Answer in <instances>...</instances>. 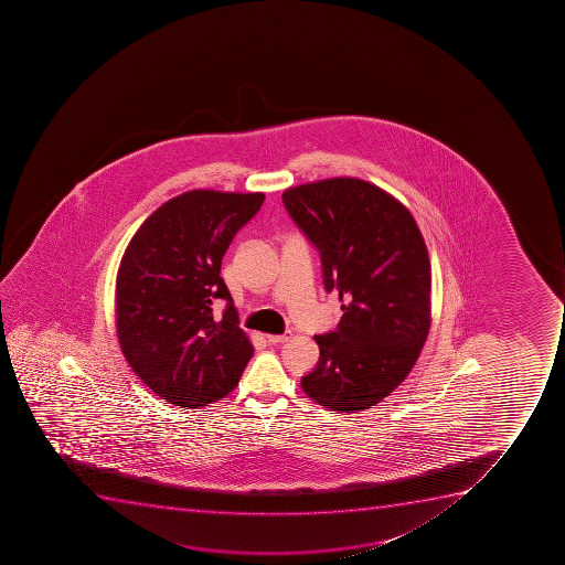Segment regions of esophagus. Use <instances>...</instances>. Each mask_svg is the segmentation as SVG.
<instances>
[{
    "label": "esophagus",
    "instance_id": "obj_1",
    "mask_svg": "<svg viewBox=\"0 0 565 565\" xmlns=\"http://www.w3.org/2000/svg\"><path fill=\"white\" fill-rule=\"evenodd\" d=\"M291 339V333H284V335H267V341L270 344H284V342L289 341Z\"/></svg>",
    "mask_w": 565,
    "mask_h": 565
}]
</instances>
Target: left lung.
I'll use <instances>...</instances> for the list:
<instances>
[{"label":"left lung","mask_w":565,"mask_h":565,"mask_svg":"<svg viewBox=\"0 0 565 565\" xmlns=\"http://www.w3.org/2000/svg\"><path fill=\"white\" fill-rule=\"evenodd\" d=\"M319 250L322 279L344 315L315 335L319 363L302 377L331 411H363L413 370L430 326V263L418 224L402 202L359 179H330L281 195Z\"/></svg>","instance_id":"obj_1"}]
</instances>
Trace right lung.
<instances>
[{"instance_id": "obj_1", "label": "right lung", "mask_w": 565, "mask_h": 565, "mask_svg": "<svg viewBox=\"0 0 565 565\" xmlns=\"http://www.w3.org/2000/svg\"><path fill=\"white\" fill-rule=\"evenodd\" d=\"M263 193L195 190L141 224L119 265L116 322L130 369L177 407H204L234 391L254 355L221 262ZM227 302L221 321L212 303Z\"/></svg>"}]
</instances>
